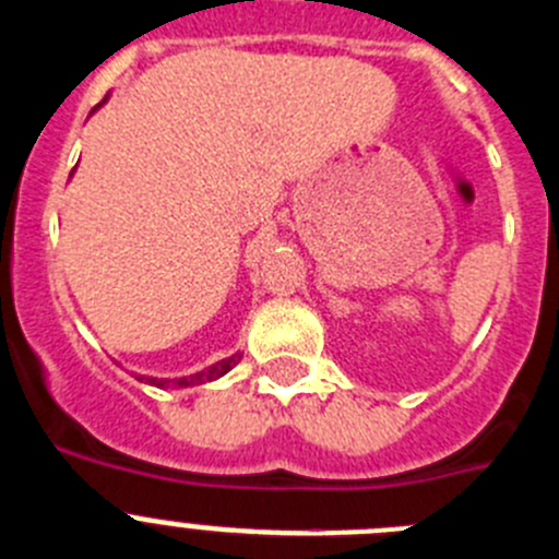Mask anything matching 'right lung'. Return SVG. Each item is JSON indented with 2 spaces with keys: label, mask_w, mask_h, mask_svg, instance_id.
Returning <instances> with one entry per match:
<instances>
[{
  "label": "right lung",
  "mask_w": 559,
  "mask_h": 559,
  "mask_svg": "<svg viewBox=\"0 0 559 559\" xmlns=\"http://www.w3.org/2000/svg\"><path fill=\"white\" fill-rule=\"evenodd\" d=\"M108 100V95H106ZM103 100V103H106ZM103 103H97L95 108H92V114L97 111V108L103 106ZM237 360H240V353L229 355V358H221L218 364H212V367L201 369V372L195 374H187V378H151V374H136L140 380H145V383H151V386H159V389H187V386H201V383H210V380H218L224 378L226 372H229L231 367H235Z\"/></svg>",
  "instance_id": "right-lung-1"
}]
</instances>
